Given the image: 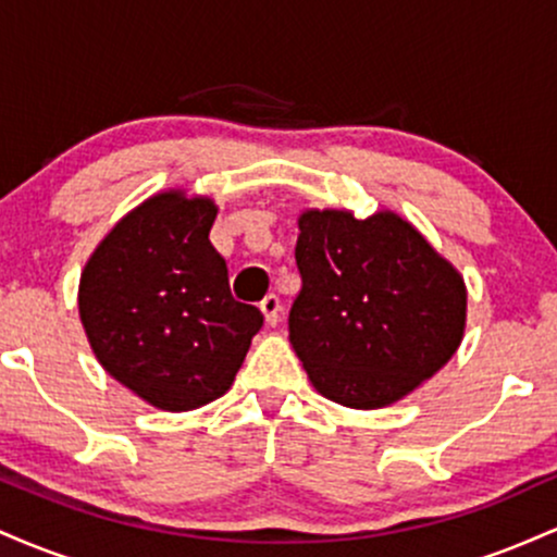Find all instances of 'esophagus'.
I'll list each match as a JSON object with an SVG mask.
<instances>
[{
	"instance_id": "obj_1",
	"label": "esophagus",
	"mask_w": 557,
	"mask_h": 557,
	"mask_svg": "<svg viewBox=\"0 0 557 557\" xmlns=\"http://www.w3.org/2000/svg\"><path fill=\"white\" fill-rule=\"evenodd\" d=\"M259 309H261V314H264L267 324H272V327H274V324L280 322V311H283V304H280V298L274 296V293H270V296L261 300Z\"/></svg>"
}]
</instances>
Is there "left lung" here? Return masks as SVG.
<instances>
[{"mask_svg":"<svg viewBox=\"0 0 557 557\" xmlns=\"http://www.w3.org/2000/svg\"><path fill=\"white\" fill-rule=\"evenodd\" d=\"M300 293L287 330L324 398L350 408L400 400L461 345V274L400 220L306 212L298 220Z\"/></svg>","mask_w":557,"mask_h":557,"instance_id":"obj_1","label":"left lung"}]
</instances>
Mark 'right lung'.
Listing matches in <instances>:
<instances>
[{
  "label": "right lung",
  "mask_w": 557,
  "mask_h": 557,
  "mask_svg": "<svg viewBox=\"0 0 557 557\" xmlns=\"http://www.w3.org/2000/svg\"><path fill=\"white\" fill-rule=\"evenodd\" d=\"M209 198L159 194L133 209L88 259L81 322L96 359L138 398L190 411L225 395L264 324L230 293L209 230Z\"/></svg>",
  "instance_id": "right-lung-1"
}]
</instances>
